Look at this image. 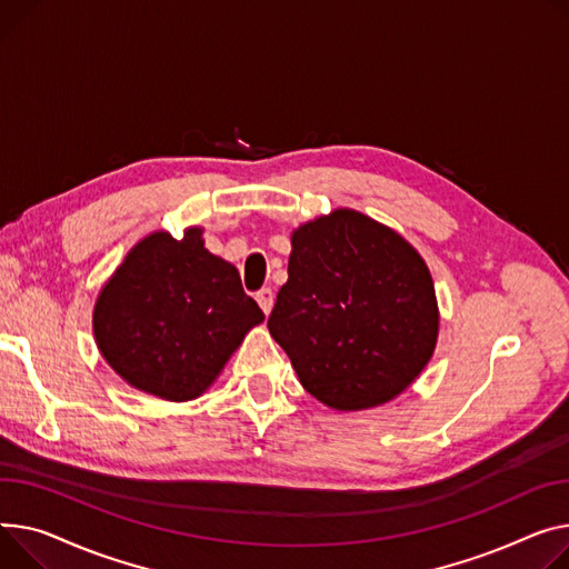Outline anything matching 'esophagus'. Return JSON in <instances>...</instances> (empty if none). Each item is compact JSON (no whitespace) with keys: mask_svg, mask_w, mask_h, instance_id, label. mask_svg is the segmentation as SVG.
Instances as JSON below:
<instances>
[{"mask_svg":"<svg viewBox=\"0 0 569 569\" xmlns=\"http://www.w3.org/2000/svg\"><path fill=\"white\" fill-rule=\"evenodd\" d=\"M256 301H258V307L262 309V313L270 316V311L274 307V292L270 288H262V290L256 292Z\"/></svg>","mask_w":569,"mask_h":569,"instance_id":"34e87169","label":"esophagus"}]
</instances>
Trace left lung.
Wrapping results in <instances>:
<instances>
[{
    "mask_svg": "<svg viewBox=\"0 0 569 569\" xmlns=\"http://www.w3.org/2000/svg\"><path fill=\"white\" fill-rule=\"evenodd\" d=\"M290 244L268 329L301 387L336 411L398 398L432 359L439 336L423 256L352 208L297 226Z\"/></svg>",
    "mask_w": 569,
    "mask_h": 569,
    "instance_id": "left-lung-1",
    "label": "left lung"
}]
</instances>
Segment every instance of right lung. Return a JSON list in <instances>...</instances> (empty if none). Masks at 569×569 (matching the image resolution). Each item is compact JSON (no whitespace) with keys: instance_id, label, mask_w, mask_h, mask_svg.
<instances>
[{"instance_id":"add662e5","label":"right lung","mask_w":569,"mask_h":569,"mask_svg":"<svg viewBox=\"0 0 569 569\" xmlns=\"http://www.w3.org/2000/svg\"><path fill=\"white\" fill-rule=\"evenodd\" d=\"M262 320L236 264L206 249L201 226H189L180 240L156 231L126 253L98 292L93 336L130 387L187 402L214 385Z\"/></svg>"}]
</instances>
